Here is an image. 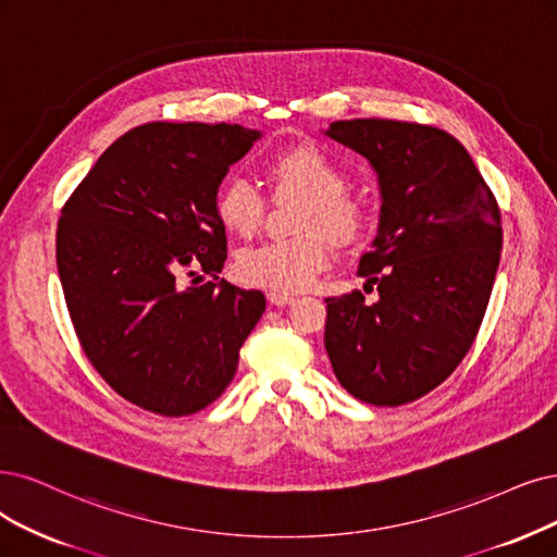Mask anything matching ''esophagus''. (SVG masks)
Wrapping results in <instances>:
<instances>
[{"instance_id":"obj_1","label":"esophagus","mask_w":557,"mask_h":557,"mask_svg":"<svg viewBox=\"0 0 557 557\" xmlns=\"http://www.w3.org/2000/svg\"><path fill=\"white\" fill-rule=\"evenodd\" d=\"M268 300H271V305H275V307H286V305H292L296 298L294 296H289V294H268Z\"/></svg>"}]
</instances>
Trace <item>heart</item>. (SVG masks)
Returning <instances> with one entry per match:
<instances>
[{"mask_svg":"<svg viewBox=\"0 0 557 557\" xmlns=\"http://www.w3.org/2000/svg\"><path fill=\"white\" fill-rule=\"evenodd\" d=\"M277 197L300 195L298 230L292 240H268L238 252L234 271L243 284L273 294H298L312 284L331 261V240L351 243L362 230L360 206L348 197L339 164L312 144L280 151L265 164ZM265 199L257 185L240 174L226 178L215 195V215L226 232L252 236L263 218Z\"/></svg>","mask_w":557,"mask_h":557,"instance_id":"heart-1","label":"heart"}]
</instances>
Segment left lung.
Segmentation results:
<instances>
[{
	"instance_id": "left-lung-1",
	"label": "left lung",
	"mask_w": 557,
	"mask_h": 557,
	"mask_svg": "<svg viewBox=\"0 0 557 557\" xmlns=\"http://www.w3.org/2000/svg\"><path fill=\"white\" fill-rule=\"evenodd\" d=\"M376 172L379 232L360 257L364 292L325 298V351L356 399L401 406L438 387L482 325L500 263V211L470 153L445 131L393 119L323 131Z\"/></svg>"
}]
</instances>
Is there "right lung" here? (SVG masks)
Returning <instances> with one entry per match:
<instances>
[{
	"label": "right lung",
	"instance_id": "obj_1",
	"mask_svg": "<svg viewBox=\"0 0 557 557\" xmlns=\"http://www.w3.org/2000/svg\"><path fill=\"white\" fill-rule=\"evenodd\" d=\"M261 135L238 123H144L110 144L61 209L57 268L77 339L98 374L151 413L213 404L265 310L261 292L181 284L185 265L222 273L215 195Z\"/></svg>",
	"mask_w": 557,
	"mask_h": 557
}]
</instances>
